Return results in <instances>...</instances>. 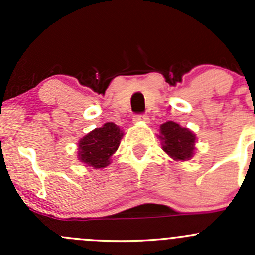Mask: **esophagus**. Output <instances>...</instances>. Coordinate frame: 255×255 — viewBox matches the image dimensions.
<instances>
[{
	"mask_svg": "<svg viewBox=\"0 0 255 255\" xmlns=\"http://www.w3.org/2000/svg\"><path fill=\"white\" fill-rule=\"evenodd\" d=\"M133 121H134V122H148L149 118L145 113H142V115H135Z\"/></svg>",
	"mask_w": 255,
	"mask_h": 255,
	"instance_id": "1",
	"label": "esophagus"
}]
</instances>
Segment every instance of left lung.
<instances>
[{
	"label": "left lung",
	"instance_id": "1",
	"mask_svg": "<svg viewBox=\"0 0 255 255\" xmlns=\"http://www.w3.org/2000/svg\"><path fill=\"white\" fill-rule=\"evenodd\" d=\"M163 150L174 160L186 161L194 155L195 137L187 128L181 127L179 123L168 121L160 126V135Z\"/></svg>",
	"mask_w": 255,
	"mask_h": 255
}]
</instances>
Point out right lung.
I'll list each match as a JSON object with an SVG mask.
<instances>
[{"instance_id": "1", "label": "right lung", "mask_w": 255, "mask_h": 255, "mask_svg": "<svg viewBox=\"0 0 255 255\" xmlns=\"http://www.w3.org/2000/svg\"><path fill=\"white\" fill-rule=\"evenodd\" d=\"M123 132L113 122L105 123L79 142V160L95 169H102L111 161V156L120 146Z\"/></svg>"}]
</instances>
